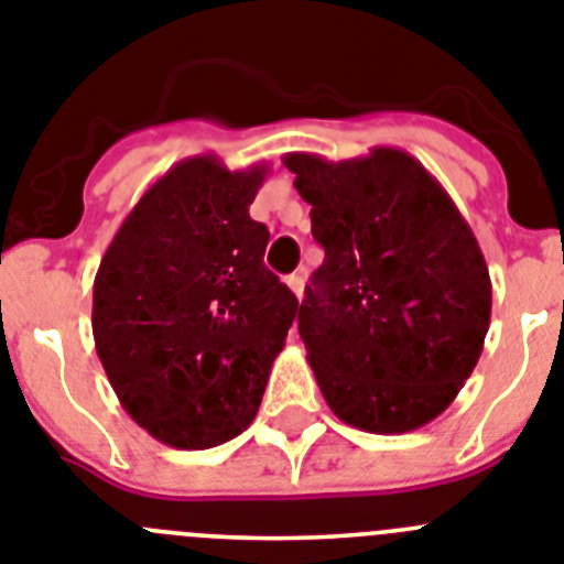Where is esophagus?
<instances>
[{
    "label": "esophagus",
    "instance_id": "34e87169",
    "mask_svg": "<svg viewBox=\"0 0 564 564\" xmlns=\"http://www.w3.org/2000/svg\"><path fill=\"white\" fill-rule=\"evenodd\" d=\"M286 286L292 289V292H295L297 301H301V297H303V286H306V281H303L301 272H295V275H289V278H286Z\"/></svg>",
    "mask_w": 564,
    "mask_h": 564
}]
</instances>
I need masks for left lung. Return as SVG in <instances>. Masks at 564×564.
I'll use <instances>...</instances> for the list:
<instances>
[{
  "instance_id": "1",
  "label": "left lung",
  "mask_w": 564,
  "mask_h": 564,
  "mask_svg": "<svg viewBox=\"0 0 564 564\" xmlns=\"http://www.w3.org/2000/svg\"><path fill=\"white\" fill-rule=\"evenodd\" d=\"M326 261L297 332L335 417L405 434L440 417L471 377L491 323V278L440 181L398 147L326 161L286 153Z\"/></svg>"
}]
</instances>
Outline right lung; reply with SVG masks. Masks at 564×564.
Wrapping results in <instances>:
<instances>
[{"label": "right lung", "mask_w": 564, "mask_h": 564, "mask_svg": "<svg viewBox=\"0 0 564 564\" xmlns=\"http://www.w3.org/2000/svg\"><path fill=\"white\" fill-rule=\"evenodd\" d=\"M267 164L170 166L139 198L93 283V340L124 411L159 443L200 452L254 420L297 297L263 267L249 218Z\"/></svg>", "instance_id": "add662e5"}]
</instances>
